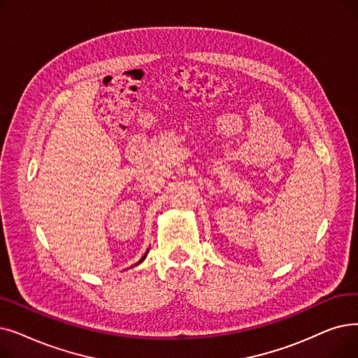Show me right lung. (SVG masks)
Segmentation results:
<instances>
[{
  "mask_svg": "<svg viewBox=\"0 0 358 358\" xmlns=\"http://www.w3.org/2000/svg\"><path fill=\"white\" fill-rule=\"evenodd\" d=\"M145 257H146V255H145V256H143V257H142V259H141V262H142V260H143V259H145ZM141 262H138V263H141Z\"/></svg>",
  "mask_w": 358,
  "mask_h": 358,
  "instance_id": "add662e5",
  "label": "right lung"
}]
</instances>
